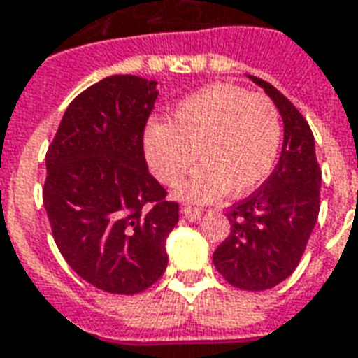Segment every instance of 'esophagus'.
<instances>
[{
    "label": "esophagus",
    "instance_id": "1",
    "mask_svg": "<svg viewBox=\"0 0 358 358\" xmlns=\"http://www.w3.org/2000/svg\"><path fill=\"white\" fill-rule=\"evenodd\" d=\"M203 215L201 209H197V207H182V217L189 220V222H195V220H199Z\"/></svg>",
    "mask_w": 358,
    "mask_h": 358
}]
</instances>
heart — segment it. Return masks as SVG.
<instances>
[{"label":"heart","instance_id":"1","mask_svg":"<svg viewBox=\"0 0 358 358\" xmlns=\"http://www.w3.org/2000/svg\"><path fill=\"white\" fill-rule=\"evenodd\" d=\"M280 115L266 95L234 84H213L187 95L169 124L153 122L143 136L149 169L172 186L197 161L201 169L180 184L187 201H215L230 192L249 194L268 176L280 148Z\"/></svg>","mask_w":358,"mask_h":358}]
</instances>
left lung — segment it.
Segmentation results:
<instances>
[{"label": "left lung", "instance_id": "8db88e82", "mask_svg": "<svg viewBox=\"0 0 358 358\" xmlns=\"http://www.w3.org/2000/svg\"><path fill=\"white\" fill-rule=\"evenodd\" d=\"M249 78L280 110L284 145L268 180L226 213L230 236L213 253V263L234 287L264 292L292 276L305 253L320 210L322 172L305 117L272 84Z\"/></svg>", "mask_w": 358, "mask_h": 358}]
</instances>
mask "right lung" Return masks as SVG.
Returning <instances> with one entry per match:
<instances>
[{
    "label": "right lung",
    "instance_id": "1",
    "mask_svg": "<svg viewBox=\"0 0 358 358\" xmlns=\"http://www.w3.org/2000/svg\"><path fill=\"white\" fill-rule=\"evenodd\" d=\"M155 80L103 78L66 107L45 153L43 207L69 266L97 289L136 295L166 270L178 203L148 171L143 130Z\"/></svg>",
    "mask_w": 358,
    "mask_h": 358
}]
</instances>
